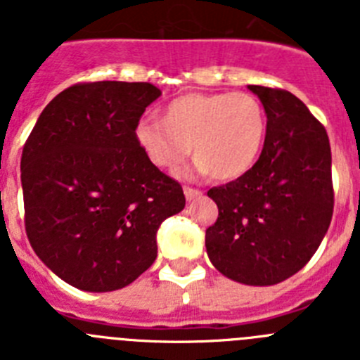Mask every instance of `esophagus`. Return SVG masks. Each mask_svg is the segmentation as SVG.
<instances>
[{"label":"esophagus","mask_w":360,"mask_h":360,"mask_svg":"<svg viewBox=\"0 0 360 360\" xmlns=\"http://www.w3.org/2000/svg\"><path fill=\"white\" fill-rule=\"evenodd\" d=\"M184 195H186V198L191 202V200L198 198V196L202 195V191H200V189H193V187H184Z\"/></svg>","instance_id":"obj_1"}]
</instances>
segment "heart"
I'll return each instance as SVG.
<instances>
[{
  "mask_svg": "<svg viewBox=\"0 0 360 360\" xmlns=\"http://www.w3.org/2000/svg\"><path fill=\"white\" fill-rule=\"evenodd\" d=\"M266 126L254 95L187 94L164 108L162 120H139L135 141L160 169H176L195 148L200 169L216 180H236L256 165Z\"/></svg>",
  "mask_w": 360,
  "mask_h": 360,
  "instance_id": "obj_1",
  "label": "heart"
}]
</instances>
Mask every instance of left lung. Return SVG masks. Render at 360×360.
<instances>
[{
	"label": "left lung",
	"mask_w": 360,
	"mask_h": 360,
	"mask_svg": "<svg viewBox=\"0 0 360 360\" xmlns=\"http://www.w3.org/2000/svg\"><path fill=\"white\" fill-rule=\"evenodd\" d=\"M266 111L256 165L207 196L218 219L205 231L214 269L250 287L276 285L319 249L333 214L332 151L326 129L287 90L250 84Z\"/></svg>",
	"instance_id": "obj_1"
}]
</instances>
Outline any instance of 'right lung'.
I'll use <instances>...</instances> for the list:
<instances>
[{
    "label": "right lung",
    "mask_w": 360,
    "mask_h": 360,
    "mask_svg": "<svg viewBox=\"0 0 360 360\" xmlns=\"http://www.w3.org/2000/svg\"><path fill=\"white\" fill-rule=\"evenodd\" d=\"M149 82L66 88L43 110L21 157L25 227L34 252L86 292L128 287L157 259V231L186 207L182 186L135 141Z\"/></svg>",
    "instance_id": "obj_1"
}]
</instances>
